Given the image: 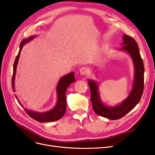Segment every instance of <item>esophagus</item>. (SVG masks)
Segmentation results:
<instances>
[{"label":"esophagus","instance_id":"1","mask_svg":"<svg viewBox=\"0 0 155 155\" xmlns=\"http://www.w3.org/2000/svg\"><path fill=\"white\" fill-rule=\"evenodd\" d=\"M79 72L83 76H85V75H87L88 74V69L86 67H82L80 70H79Z\"/></svg>","mask_w":155,"mask_h":155}]
</instances>
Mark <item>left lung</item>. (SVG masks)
I'll return each instance as SVG.
<instances>
[{"instance_id":"obj_1","label":"left lung","mask_w":155,"mask_h":155,"mask_svg":"<svg viewBox=\"0 0 155 155\" xmlns=\"http://www.w3.org/2000/svg\"><path fill=\"white\" fill-rule=\"evenodd\" d=\"M123 46L120 50L125 51L129 54L134 66V79L133 89L129 96L119 105L114 107L105 106L101 102L98 92L97 84L95 81L89 80L88 85L91 89V100L92 108L96 113L104 118L112 120H118L133 109L141 99L144 86V66L136 41L127 35L123 36Z\"/></svg>"}]
</instances>
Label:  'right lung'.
<instances>
[{
    "instance_id": "right-lung-1",
    "label": "right lung",
    "mask_w": 155,
    "mask_h": 155,
    "mask_svg": "<svg viewBox=\"0 0 155 155\" xmlns=\"http://www.w3.org/2000/svg\"><path fill=\"white\" fill-rule=\"evenodd\" d=\"M35 36H31L28 37V38L23 39L20 44L19 51H18V54L17 55L15 62H14V64H13V76H12V85L13 88V91L14 92H15V90H14V81H15L16 69H17L18 59H19L20 53L21 51V50L24 45L28 43L29 41L35 38ZM75 81H76V79H75L74 72H70L67 75H65V76H63L59 79L58 86H57V95H58L57 104L55 105V106L51 110L46 112H34L32 110H28L27 109H25V110L26 111V112H27V114H28L31 118L41 123L54 121H57L59 120L60 118H61L65 114V112H66L67 90L70 84L74 82ZM15 97L17 99H18L17 96H15ZM18 100V104L22 107L19 100Z\"/></svg>"
}]
</instances>
